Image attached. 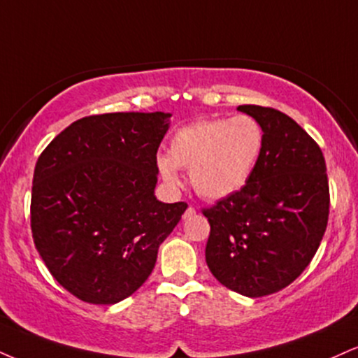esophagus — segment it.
Here are the masks:
<instances>
[{
  "label": "esophagus",
  "mask_w": 358,
  "mask_h": 358,
  "mask_svg": "<svg viewBox=\"0 0 358 358\" xmlns=\"http://www.w3.org/2000/svg\"><path fill=\"white\" fill-rule=\"evenodd\" d=\"M196 213V210H195V206H188L187 210H185V213H183V218L185 220H187V218H190V217H193V215Z\"/></svg>",
  "instance_id": "1"
}]
</instances>
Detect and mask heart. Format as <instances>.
<instances>
[{
    "mask_svg": "<svg viewBox=\"0 0 358 358\" xmlns=\"http://www.w3.org/2000/svg\"><path fill=\"white\" fill-rule=\"evenodd\" d=\"M265 133L250 115L200 120L171 136L170 152L157 158L166 183L178 185V168L190 170V183L206 200L238 192L255 170L264 152Z\"/></svg>",
    "mask_w": 358,
    "mask_h": 358,
    "instance_id": "b5f03b06",
    "label": "heart"
}]
</instances>
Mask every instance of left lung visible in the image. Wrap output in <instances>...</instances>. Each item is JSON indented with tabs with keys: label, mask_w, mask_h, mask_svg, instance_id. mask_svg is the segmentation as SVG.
<instances>
[{
	"label": "left lung",
	"mask_w": 358,
	"mask_h": 358,
	"mask_svg": "<svg viewBox=\"0 0 358 358\" xmlns=\"http://www.w3.org/2000/svg\"><path fill=\"white\" fill-rule=\"evenodd\" d=\"M262 124L264 152L247 183L201 212L210 223L205 258L213 277L245 296L290 285L324 238L330 192L324 153L295 120L242 105Z\"/></svg>",
	"instance_id": "1"
}]
</instances>
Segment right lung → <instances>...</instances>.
Segmentation results:
<instances>
[{
  "label": "right lung",
  "mask_w": 358,
  "mask_h": 358,
  "mask_svg": "<svg viewBox=\"0 0 358 358\" xmlns=\"http://www.w3.org/2000/svg\"><path fill=\"white\" fill-rule=\"evenodd\" d=\"M170 113L76 120L34 166V247L63 288L86 303L122 302L153 272L187 203L155 196L157 152Z\"/></svg>",
  "instance_id": "1"
}]
</instances>
